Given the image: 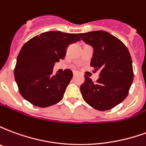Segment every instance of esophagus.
Listing matches in <instances>:
<instances>
[{
    "label": "esophagus",
    "mask_w": 146,
    "mask_h": 146,
    "mask_svg": "<svg viewBox=\"0 0 146 146\" xmlns=\"http://www.w3.org/2000/svg\"><path fill=\"white\" fill-rule=\"evenodd\" d=\"M73 76H76V75H77V72H76V71H73Z\"/></svg>",
    "instance_id": "esophagus-1"
}]
</instances>
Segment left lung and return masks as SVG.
I'll return each instance as SVG.
<instances>
[{
	"label": "left lung",
	"instance_id": "8db88e82",
	"mask_svg": "<svg viewBox=\"0 0 146 146\" xmlns=\"http://www.w3.org/2000/svg\"><path fill=\"white\" fill-rule=\"evenodd\" d=\"M86 44L94 48L91 66L99 78L93 82L88 76L80 86L84 101L99 111L113 109L128 95L134 72L128 49L116 36L103 30L79 33Z\"/></svg>",
	"mask_w": 146,
	"mask_h": 146
}]
</instances>
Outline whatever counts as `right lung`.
Here are the masks:
<instances>
[{
    "label": "right lung",
    "instance_id": "add662e5",
    "mask_svg": "<svg viewBox=\"0 0 146 146\" xmlns=\"http://www.w3.org/2000/svg\"><path fill=\"white\" fill-rule=\"evenodd\" d=\"M80 40L76 33L48 31L35 36L21 48L15 67V79L21 95L33 106L45 108L63 98L73 77L69 69L53 75L56 62L65 58L67 47Z\"/></svg>",
    "mask_w": 146,
    "mask_h": 146
}]
</instances>
